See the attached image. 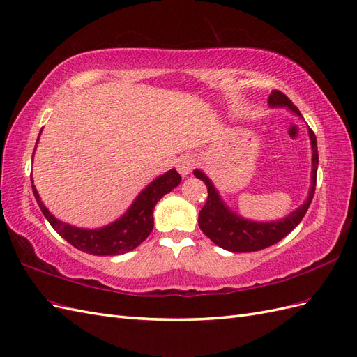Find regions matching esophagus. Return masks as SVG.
I'll use <instances>...</instances> for the list:
<instances>
[{
  "label": "esophagus",
  "instance_id": "34e87169",
  "mask_svg": "<svg viewBox=\"0 0 357 357\" xmlns=\"http://www.w3.org/2000/svg\"><path fill=\"white\" fill-rule=\"evenodd\" d=\"M194 168H195V158H192V155H183V158H180V160L177 162V169L183 177H186L188 174L192 172Z\"/></svg>",
  "mask_w": 357,
  "mask_h": 357
}]
</instances>
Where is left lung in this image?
I'll return each mask as SVG.
<instances>
[{
    "instance_id": "left-lung-1",
    "label": "left lung",
    "mask_w": 357,
    "mask_h": 357,
    "mask_svg": "<svg viewBox=\"0 0 357 357\" xmlns=\"http://www.w3.org/2000/svg\"><path fill=\"white\" fill-rule=\"evenodd\" d=\"M268 102L273 107L275 106H284L291 109L292 112L301 116L300 110L295 104L286 97V95L280 91H271ZM309 136L312 142V150H314V155H312V162H314V169H312V188L309 192L307 202L303 206H300L297 211L292 212L289 216H286L284 220L275 221V222H253L239 218L238 215L230 212L227 207L224 206L221 198L216 192L212 181L208 180L202 171L195 169L194 176L204 181L207 186V202L199 211L198 216V225L206 236L215 242L216 245H220L224 250L234 251V253H247V251H259L264 250L269 245H274L275 242L283 239L286 234L291 233L303 216L306 215L307 208L312 203V198L315 194L317 186V168H318V150H317V136L309 128Z\"/></svg>"
}]
</instances>
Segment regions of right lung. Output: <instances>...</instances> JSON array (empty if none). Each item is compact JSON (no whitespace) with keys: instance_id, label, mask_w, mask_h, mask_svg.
Listing matches in <instances>:
<instances>
[{"instance_id":"right-lung-1","label":"right lung","mask_w":357,"mask_h":357,"mask_svg":"<svg viewBox=\"0 0 357 357\" xmlns=\"http://www.w3.org/2000/svg\"><path fill=\"white\" fill-rule=\"evenodd\" d=\"M180 181L181 177L176 169H171L167 174H163V176L155 178L151 185L146 186V189L139 194V197L135 199V203L128 208L123 218L97 230L77 229L73 227V225L56 220L48 212V208L42 204L36 188H31L43 216L48 220L51 227L60 236L65 238L69 244L93 256H115L132 251L150 236L153 230L154 206L158 204V202L165 194L171 192L174 188L178 186Z\"/></svg>"}]
</instances>
